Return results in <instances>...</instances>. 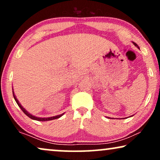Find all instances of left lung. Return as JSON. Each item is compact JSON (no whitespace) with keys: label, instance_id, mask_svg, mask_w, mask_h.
Instances as JSON below:
<instances>
[{"label":"left lung","instance_id":"obj_1","mask_svg":"<svg viewBox=\"0 0 160 160\" xmlns=\"http://www.w3.org/2000/svg\"><path fill=\"white\" fill-rule=\"evenodd\" d=\"M133 43H134V46H137V47L139 48V46H138V45H137V43H134V42H133Z\"/></svg>","mask_w":160,"mask_h":160}]
</instances>
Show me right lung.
I'll list each match as a JSON object with an SVG mask.
<instances>
[{
    "label": "right lung",
    "mask_w": 160,
    "mask_h": 160,
    "mask_svg": "<svg viewBox=\"0 0 160 160\" xmlns=\"http://www.w3.org/2000/svg\"><path fill=\"white\" fill-rule=\"evenodd\" d=\"M12 93H13V97H14V99H15V100L16 101V102H17V104L18 105V106L21 108V109L22 111H23V112L25 114L26 116H28L29 117V118H31L32 120H38V121H48V120H55V119H58V118H60V117H62V115L64 114H60V115H57V116H54V117H35L34 116V115H32L30 114V113H29L27 112V111L26 110L25 108H23V106H21V103L19 102V101L18 100V99L16 98V96L15 95V93H14L13 92V88H12Z\"/></svg>",
    "instance_id": "obj_1"
}]
</instances>
